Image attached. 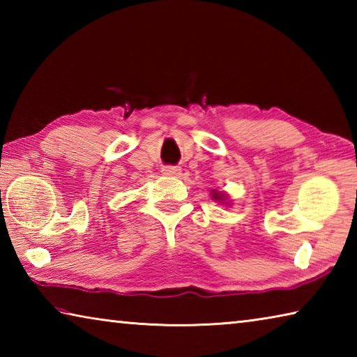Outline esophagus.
Instances as JSON below:
<instances>
[{
    "instance_id": "obj_1",
    "label": "esophagus",
    "mask_w": 357,
    "mask_h": 357,
    "mask_svg": "<svg viewBox=\"0 0 357 357\" xmlns=\"http://www.w3.org/2000/svg\"><path fill=\"white\" fill-rule=\"evenodd\" d=\"M162 173L167 174V176H178V174L181 173V168L176 165H167L162 168Z\"/></svg>"
}]
</instances>
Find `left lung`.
Returning <instances> with one entry per match:
<instances>
[{"label": "left lung", "mask_w": 357, "mask_h": 357, "mask_svg": "<svg viewBox=\"0 0 357 357\" xmlns=\"http://www.w3.org/2000/svg\"><path fill=\"white\" fill-rule=\"evenodd\" d=\"M214 198L215 200H220V198H223V195H220V193H214Z\"/></svg>", "instance_id": "left-lung-1"}]
</instances>
